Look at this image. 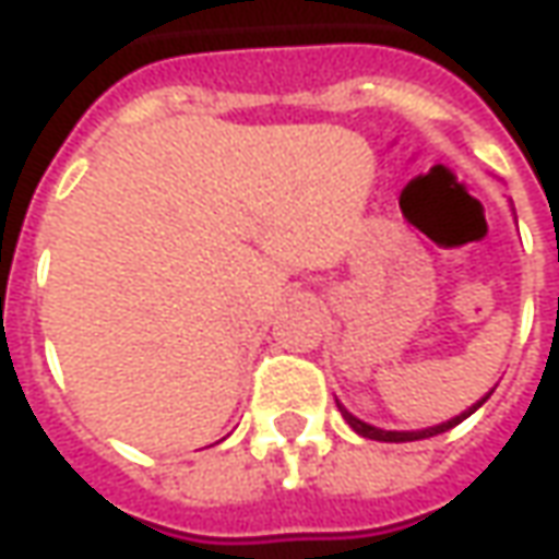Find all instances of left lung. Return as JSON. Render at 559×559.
<instances>
[{
    "mask_svg": "<svg viewBox=\"0 0 559 559\" xmlns=\"http://www.w3.org/2000/svg\"><path fill=\"white\" fill-rule=\"evenodd\" d=\"M489 394H492V391H489ZM489 394H487V397H489ZM487 397H484V401H477L474 407H468V409H465V413H462V416H455V419H450V423H440V425H435V428H423V431H385V428H376V425L360 423L358 416H352V413H348V409H345V407H340V413H343L345 423L352 425V428L358 431L360 438L385 440V443H407V440L435 438V435H443V431H450V428H455V425L462 423V419H468L474 409L484 407V404H487Z\"/></svg>",
    "mask_w": 559,
    "mask_h": 559,
    "instance_id": "left-lung-1",
    "label": "left lung"
}]
</instances>
